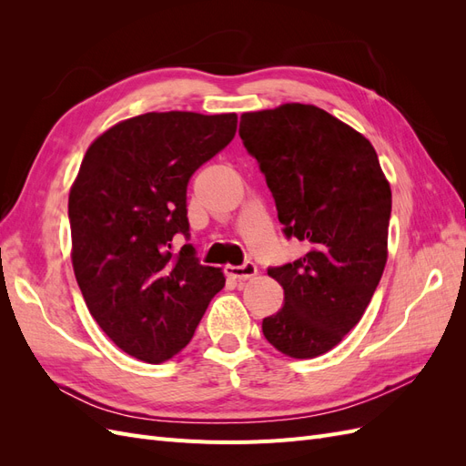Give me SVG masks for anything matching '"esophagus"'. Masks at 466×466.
I'll use <instances>...</instances> for the list:
<instances>
[{"instance_id":"obj_1","label":"esophagus","mask_w":466,"mask_h":466,"mask_svg":"<svg viewBox=\"0 0 466 466\" xmlns=\"http://www.w3.org/2000/svg\"><path fill=\"white\" fill-rule=\"evenodd\" d=\"M258 272V268L255 262H245L243 266H228L225 268V274L237 281H247L250 278H255Z\"/></svg>"}]
</instances>
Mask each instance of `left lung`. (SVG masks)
I'll use <instances>...</instances> for the list:
<instances>
[{
    "mask_svg": "<svg viewBox=\"0 0 466 466\" xmlns=\"http://www.w3.org/2000/svg\"><path fill=\"white\" fill-rule=\"evenodd\" d=\"M238 136L274 196L281 233L307 247L268 268L284 307L262 332L281 354L317 358L356 327L383 276L390 187L370 139L319 106L245 112Z\"/></svg>",
    "mask_w": 466,
    "mask_h": 466,
    "instance_id": "8db88e82",
    "label": "left lung"
}]
</instances>
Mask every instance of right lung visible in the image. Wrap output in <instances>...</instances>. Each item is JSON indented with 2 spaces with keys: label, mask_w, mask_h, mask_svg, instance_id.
Masks as SVG:
<instances>
[{
  "label": "right lung",
  "mask_w": 466,
  "mask_h": 466,
  "mask_svg": "<svg viewBox=\"0 0 466 466\" xmlns=\"http://www.w3.org/2000/svg\"><path fill=\"white\" fill-rule=\"evenodd\" d=\"M237 115L147 112L96 137L69 192L74 272L89 313L122 351L161 363L185 348L219 268L200 264L190 238V177L235 137Z\"/></svg>",
  "instance_id": "add662e5"
}]
</instances>
